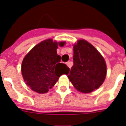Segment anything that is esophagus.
Wrapping results in <instances>:
<instances>
[{
	"label": "esophagus",
	"instance_id": "obj_1",
	"mask_svg": "<svg viewBox=\"0 0 126 126\" xmlns=\"http://www.w3.org/2000/svg\"><path fill=\"white\" fill-rule=\"evenodd\" d=\"M72 62H66V65H67L68 66V67L70 68H71V66H72Z\"/></svg>",
	"mask_w": 126,
	"mask_h": 126
}]
</instances>
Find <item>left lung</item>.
I'll list each match as a JSON object with an SVG mask.
<instances>
[{"mask_svg":"<svg viewBox=\"0 0 126 126\" xmlns=\"http://www.w3.org/2000/svg\"><path fill=\"white\" fill-rule=\"evenodd\" d=\"M73 60L68 77L77 90L88 93L99 88L106 77L107 66L96 48L86 40H79L74 46Z\"/></svg>","mask_w":126,"mask_h":126,"instance_id":"1","label":"left lung"}]
</instances>
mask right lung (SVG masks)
Wrapping results in <instances>:
<instances>
[{"label":"right lung","mask_w":126,"mask_h":126,"mask_svg":"<svg viewBox=\"0 0 126 126\" xmlns=\"http://www.w3.org/2000/svg\"><path fill=\"white\" fill-rule=\"evenodd\" d=\"M64 44L47 39L35 46L24 58L21 73L32 90L40 94L47 93L61 75L69 72V68L60 63L61 56L57 54L58 46Z\"/></svg>","instance_id":"add662e5"}]
</instances>
